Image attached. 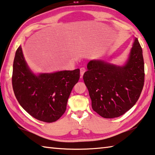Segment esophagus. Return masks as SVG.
I'll return each mask as SVG.
<instances>
[{
    "label": "esophagus",
    "mask_w": 155,
    "mask_h": 155,
    "mask_svg": "<svg viewBox=\"0 0 155 155\" xmlns=\"http://www.w3.org/2000/svg\"><path fill=\"white\" fill-rule=\"evenodd\" d=\"M85 71H86V70H85V68H81V69H80V74H81V77H83V75L84 74V73H85Z\"/></svg>",
    "instance_id": "34e87169"
}]
</instances>
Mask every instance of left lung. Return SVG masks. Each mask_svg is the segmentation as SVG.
Masks as SVG:
<instances>
[{
	"label": "left lung",
	"mask_w": 155,
	"mask_h": 155,
	"mask_svg": "<svg viewBox=\"0 0 155 155\" xmlns=\"http://www.w3.org/2000/svg\"><path fill=\"white\" fill-rule=\"evenodd\" d=\"M143 52L137 38L124 65L91 60L83 80L94 111L104 118L124 114L137 103L144 85Z\"/></svg>",
	"instance_id": "left-lung-1"
}]
</instances>
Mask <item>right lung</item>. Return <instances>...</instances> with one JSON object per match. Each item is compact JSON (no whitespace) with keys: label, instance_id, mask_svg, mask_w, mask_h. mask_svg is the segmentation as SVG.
I'll use <instances>...</instances> for the list:
<instances>
[{"label":"right lung","instance_id":"right-lung-1","mask_svg":"<svg viewBox=\"0 0 155 155\" xmlns=\"http://www.w3.org/2000/svg\"><path fill=\"white\" fill-rule=\"evenodd\" d=\"M79 78V69L35 75L28 68L21 46L15 52L12 74L15 98L28 114L40 121L53 122L62 116Z\"/></svg>","mask_w":155,"mask_h":155}]
</instances>
